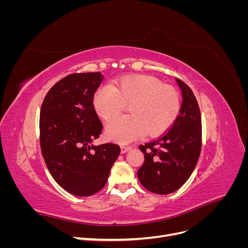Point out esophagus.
Returning a JSON list of instances; mask_svg holds the SVG:
<instances>
[{
    "mask_svg": "<svg viewBox=\"0 0 248 248\" xmlns=\"http://www.w3.org/2000/svg\"><path fill=\"white\" fill-rule=\"evenodd\" d=\"M132 148V146H129V145H122L121 146V153H126L127 151H129V150Z\"/></svg>",
    "mask_w": 248,
    "mask_h": 248,
    "instance_id": "esophagus-1",
    "label": "esophagus"
}]
</instances>
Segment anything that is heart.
<instances>
[{
    "mask_svg": "<svg viewBox=\"0 0 248 248\" xmlns=\"http://www.w3.org/2000/svg\"><path fill=\"white\" fill-rule=\"evenodd\" d=\"M125 106L130 115L114 120L107 127L111 140L127 142L144 133L160 136L174 124L181 101L174 88L147 74L123 78L99 87L94 93V109L104 121L117 118Z\"/></svg>",
    "mask_w": 248,
    "mask_h": 248,
    "instance_id": "1",
    "label": "heart"
}]
</instances>
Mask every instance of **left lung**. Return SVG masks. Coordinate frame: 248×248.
Segmentation results:
<instances>
[{"label":"left lung","mask_w":248,"mask_h":248,"mask_svg":"<svg viewBox=\"0 0 248 248\" xmlns=\"http://www.w3.org/2000/svg\"><path fill=\"white\" fill-rule=\"evenodd\" d=\"M182 91L179 115L170 129L145 145V161L138 170L141 185L149 191L169 194L178 190L196 168L202 148V119L191 89L176 78Z\"/></svg>","instance_id":"1"}]
</instances>
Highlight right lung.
Listing matches in <instances>:
<instances>
[{
    "mask_svg": "<svg viewBox=\"0 0 248 248\" xmlns=\"http://www.w3.org/2000/svg\"><path fill=\"white\" fill-rule=\"evenodd\" d=\"M100 72L73 73L51 87L40 110V147L55 181L71 194L89 197L107 184L121 149L92 145L102 123L93 107Z\"/></svg>",
    "mask_w": 248,
    "mask_h": 248,
    "instance_id": "obj_1",
    "label": "right lung"
}]
</instances>
